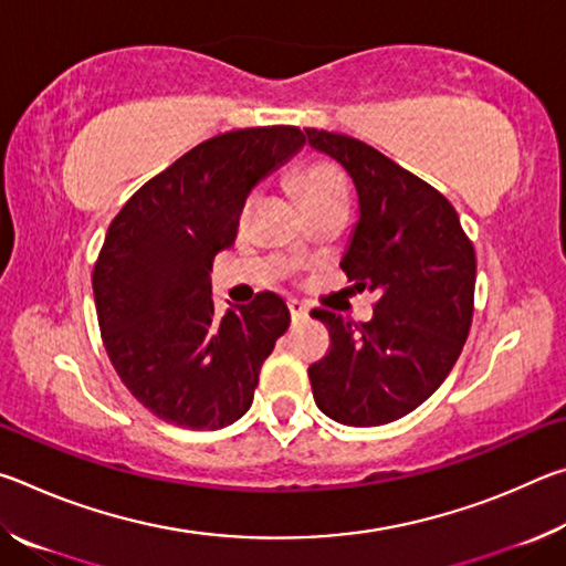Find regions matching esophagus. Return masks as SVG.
I'll return each mask as SVG.
<instances>
[{
    "instance_id": "1",
    "label": "esophagus",
    "mask_w": 566,
    "mask_h": 566,
    "mask_svg": "<svg viewBox=\"0 0 566 566\" xmlns=\"http://www.w3.org/2000/svg\"><path fill=\"white\" fill-rule=\"evenodd\" d=\"M290 314H292V322H294V324H296V322H304L306 317H310V312H306V306H304L302 302H296V300L290 302Z\"/></svg>"
}]
</instances>
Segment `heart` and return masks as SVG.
Here are the masks:
<instances>
[{
	"mask_svg": "<svg viewBox=\"0 0 566 566\" xmlns=\"http://www.w3.org/2000/svg\"><path fill=\"white\" fill-rule=\"evenodd\" d=\"M292 187L300 197V202L306 209H317L324 205H334V202H347V189H344V179L342 171L332 165V161H306L300 169L294 171L292 177ZM254 205V197H249L242 214L247 217L249 209Z\"/></svg>",
	"mask_w": 566,
	"mask_h": 566,
	"instance_id": "b5f03b06",
	"label": "heart"
}]
</instances>
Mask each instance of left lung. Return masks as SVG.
Returning a JSON list of instances; mask_svg holds the SVG:
<instances>
[{
    "mask_svg": "<svg viewBox=\"0 0 566 566\" xmlns=\"http://www.w3.org/2000/svg\"><path fill=\"white\" fill-rule=\"evenodd\" d=\"M312 149L347 169L359 197L339 266L377 294L375 317L354 324L327 310V357L310 367L312 395L329 419L379 427L415 411L452 371L474 314L476 256L454 207L375 147L304 129Z\"/></svg>",
    "mask_w": 566,
    "mask_h": 566,
    "instance_id": "8db88e82",
    "label": "left lung"
}]
</instances>
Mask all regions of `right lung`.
I'll return each instance as SVG.
<instances>
[{
    "label": "right lung",
    "mask_w": 566,
    "mask_h": 566,
    "mask_svg": "<svg viewBox=\"0 0 566 566\" xmlns=\"http://www.w3.org/2000/svg\"><path fill=\"white\" fill-rule=\"evenodd\" d=\"M304 145L300 127L219 134L134 191L112 219L92 286L104 349L151 415L222 429L252 407L274 342L290 327L280 294L214 314V256L234 244L249 191Z\"/></svg>",
    "instance_id": "add662e5"
}]
</instances>
